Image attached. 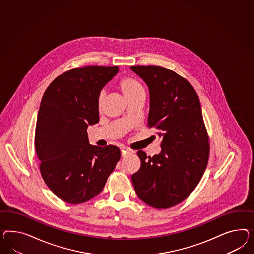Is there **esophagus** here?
Returning a JSON list of instances; mask_svg holds the SVG:
<instances>
[{"label":"esophagus","mask_w":254,"mask_h":254,"mask_svg":"<svg viewBox=\"0 0 254 254\" xmlns=\"http://www.w3.org/2000/svg\"><path fill=\"white\" fill-rule=\"evenodd\" d=\"M121 153H122V156L125 157V156L127 155V154L133 153V151L130 150L129 148H127V147H122V148H121Z\"/></svg>","instance_id":"obj_1"}]
</instances>
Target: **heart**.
I'll return each instance as SVG.
<instances>
[{
    "instance_id": "heart-1",
    "label": "heart",
    "mask_w": 254,
    "mask_h": 254,
    "mask_svg": "<svg viewBox=\"0 0 254 254\" xmlns=\"http://www.w3.org/2000/svg\"><path fill=\"white\" fill-rule=\"evenodd\" d=\"M118 88L122 91L125 98L128 101L134 97L139 94L145 93L144 88L135 77L132 76H123L118 81ZM104 92L101 91L98 95V107L102 108L103 106V99H104Z\"/></svg>"
}]
</instances>
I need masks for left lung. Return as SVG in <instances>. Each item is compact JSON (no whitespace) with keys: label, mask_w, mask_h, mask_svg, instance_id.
Returning a JSON list of instances; mask_svg holds the SVG:
<instances>
[{"label":"left lung","mask_w":254,"mask_h":254,"mask_svg":"<svg viewBox=\"0 0 254 254\" xmlns=\"http://www.w3.org/2000/svg\"><path fill=\"white\" fill-rule=\"evenodd\" d=\"M150 91L148 127L157 131L162 151L152 157L137 151L139 170L131 179L137 197L156 209L187 199L208 164L210 145L199 97L176 72L154 65L131 66Z\"/></svg>","instance_id":"1"}]
</instances>
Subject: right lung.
Listing matches in <instances>:
<instances>
[{
  "label": "right lung",
  "mask_w": 254,
  "mask_h": 254,
  "mask_svg": "<svg viewBox=\"0 0 254 254\" xmlns=\"http://www.w3.org/2000/svg\"><path fill=\"white\" fill-rule=\"evenodd\" d=\"M117 66H86L58 75L45 90L38 113L35 150L41 177L71 204L100 194L121 157L117 146L89 144L87 128L99 122L98 95Z\"/></svg>",
  "instance_id": "add662e5"
}]
</instances>
